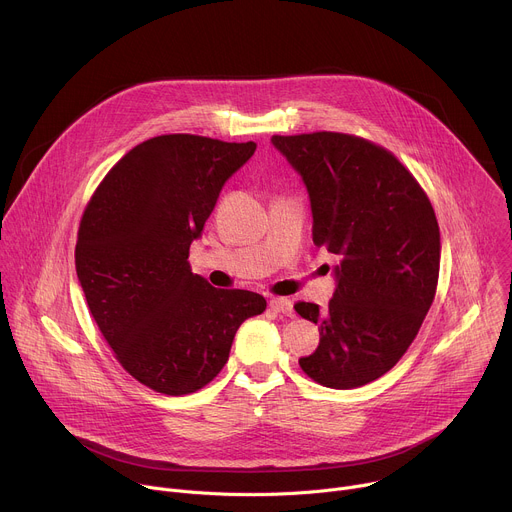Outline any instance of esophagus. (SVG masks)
<instances>
[{
	"instance_id": "1",
	"label": "esophagus",
	"mask_w": 512,
	"mask_h": 512,
	"mask_svg": "<svg viewBox=\"0 0 512 512\" xmlns=\"http://www.w3.org/2000/svg\"><path fill=\"white\" fill-rule=\"evenodd\" d=\"M269 308L277 314H285V316H294V304H291L289 300L285 298H273L269 302Z\"/></svg>"
}]
</instances>
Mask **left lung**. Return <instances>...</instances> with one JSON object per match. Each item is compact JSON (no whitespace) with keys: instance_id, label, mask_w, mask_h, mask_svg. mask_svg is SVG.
Wrapping results in <instances>:
<instances>
[{"instance_id":"left-lung-1","label":"left lung","mask_w":512,"mask_h":512,"mask_svg":"<svg viewBox=\"0 0 512 512\" xmlns=\"http://www.w3.org/2000/svg\"><path fill=\"white\" fill-rule=\"evenodd\" d=\"M310 196L314 243L338 255L326 308L296 312L320 326L302 371L330 389H356L387 371L415 340L440 275V227L429 198L385 148L332 131L273 135Z\"/></svg>"}]
</instances>
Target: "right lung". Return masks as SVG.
<instances>
[{
    "label": "right lung",
    "instance_id": "right-lung-1",
    "mask_svg": "<svg viewBox=\"0 0 512 512\" xmlns=\"http://www.w3.org/2000/svg\"><path fill=\"white\" fill-rule=\"evenodd\" d=\"M257 143L172 133L143 141L85 208L75 265L89 310L121 367L164 395L208 385L239 326L267 308L247 289L194 275L188 251L225 182Z\"/></svg>",
    "mask_w": 512,
    "mask_h": 512
}]
</instances>
